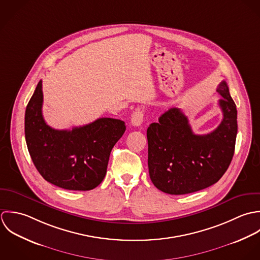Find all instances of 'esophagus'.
I'll return each mask as SVG.
<instances>
[{"mask_svg": "<svg viewBox=\"0 0 260 260\" xmlns=\"http://www.w3.org/2000/svg\"><path fill=\"white\" fill-rule=\"evenodd\" d=\"M132 124L135 126H140L144 121V111L141 108H137L132 115L131 118Z\"/></svg>", "mask_w": 260, "mask_h": 260, "instance_id": "esophagus-1", "label": "esophagus"}]
</instances>
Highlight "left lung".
Listing matches in <instances>:
<instances>
[{"instance_id":"obj_1","label":"left lung","mask_w":260,"mask_h":260,"mask_svg":"<svg viewBox=\"0 0 260 260\" xmlns=\"http://www.w3.org/2000/svg\"><path fill=\"white\" fill-rule=\"evenodd\" d=\"M217 92L223 98L218 102L223 118L207 135H195L188 117L177 107L148 127L150 178L161 192L194 193L217 183L227 171L235 150L237 109L225 81Z\"/></svg>"}]
</instances>
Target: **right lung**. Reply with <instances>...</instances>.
<instances>
[{"label":"right lung","instance_id":"obj_1","mask_svg":"<svg viewBox=\"0 0 260 260\" xmlns=\"http://www.w3.org/2000/svg\"><path fill=\"white\" fill-rule=\"evenodd\" d=\"M40 80L25 112V139L40 175L53 185L88 191L104 179L110 152L125 132L120 119L102 117L71 131L49 126L42 114Z\"/></svg>","mask_w":260,"mask_h":260}]
</instances>
